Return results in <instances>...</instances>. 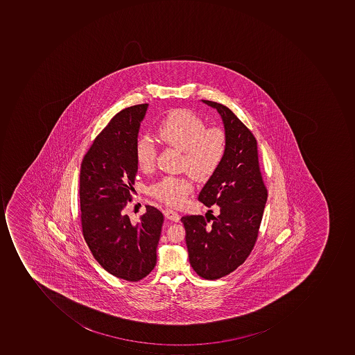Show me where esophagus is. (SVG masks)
I'll use <instances>...</instances> for the list:
<instances>
[{"label":"esophagus","instance_id":"obj_1","mask_svg":"<svg viewBox=\"0 0 355 355\" xmlns=\"http://www.w3.org/2000/svg\"><path fill=\"white\" fill-rule=\"evenodd\" d=\"M164 216L165 218L173 220V222H179V220H180V216H179V214H177L176 211L171 210V209H166V210H164Z\"/></svg>","mask_w":355,"mask_h":355}]
</instances>
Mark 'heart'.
Segmentation results:
<instances>
[{
  "mask_svg": "<svg viewBox=\"0 0 355 355\" xmlns=\"http://www.w3.org/2000/svg\"><path fill=\"white\" fill-rule=\"evenodd\" d=\"M159 141L182 150V165L198 178L211 176L223 162L227 137L218 127L206 128L200 116L189 110L169 113L157 128ZM157 149L148 137H141L135 146V158L141 168L155 166ZM193 190L188 178L167 176L151 187V194L169 206H179Z\"/></svg>",
  "mask_w": 355,
  "mask_h": 355,
  "instance_id": "1",
  "label": "heart"
}]
</instances>
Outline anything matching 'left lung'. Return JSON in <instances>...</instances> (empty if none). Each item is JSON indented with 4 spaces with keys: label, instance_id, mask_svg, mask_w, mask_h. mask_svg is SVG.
Segmentation results:
<instances>
[{
    "label": "left lung",
    "instance_id": "8db88e82",
    "mask_svg": "<svg viewBox=\"0 0 355 355\" xmlns=\"http://www.w3.org/2000/svg\"><path fill=\"white\" fill-rule=\"evenodd\" d=\"M220 115L227 137L223 162L198 195L207 207L216 204L218 216L181 218L189 260L205 279H218L241 266L255 245L268 191L258 163L257 141L227 107L202 100Z\"/></svg>",
    "mask_w": 355,
    "mask_h": 355
}]
</instances>
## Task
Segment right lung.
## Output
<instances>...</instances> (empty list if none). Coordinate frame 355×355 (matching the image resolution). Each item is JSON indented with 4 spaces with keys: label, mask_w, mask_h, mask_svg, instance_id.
<instances>
[{
    "label": "right lung",
    "mask_w": 355,
    "mask_h": 355,
    "mask_svg": "<svg viewBox=\"0 0 355 355\" xmlns=\"http://www.w3.org/2000/svg\"><path fill=\"white\" fill-rule=\"evenodd\" d=\"M148 105L116 114L82 161L80 204L84 239L105 271L128 282L146 277L157 263L162 212L146 206L139 222L125 214L137 173L135 146Z\"/></svg>",
    "instance_id": "obj_1"
}]
</instances>
